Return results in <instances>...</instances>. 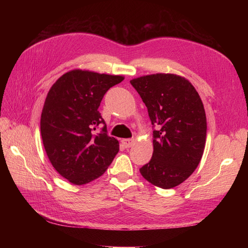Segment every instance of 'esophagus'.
I'll return each mask as SVG.
<instances>
[{
    "label": "esophagus",
    "mask_w": 248,
    "mask_h": 248,
    "mask_svg": "<svg viewBox=\"0 0 248 248\" xmlns=\"http://www.w3.org/2000/svg\"><path fill=\"white\" fill-rule=\"evenodd\" d=\"M121 142H122L123 146H124L125 148H130V147L133 145L134 140H132V139H123V140H121Z\"/></svg>",
    "instance_id": "1"
}]
</instances>
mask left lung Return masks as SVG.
Returning <instances> with one entry per match:
<instances>
[{"instance_id": "obj_1", "label": "left lung", "mask_w": 248, "mask_h": 248, "mask_svg": "<svg viewBox=\"0 0 248 248\" xmlns=\"http://www.w3.org/2000/svg\"><path fill=\"white\" fill-rule=\"evenodd\" d=\"M130 84L156 127L152 158L140 169V174L157 187L172 188L192 174L204 153V104L191 82L177 74H149L131 79Z\"/></svg>"}]
</instances>
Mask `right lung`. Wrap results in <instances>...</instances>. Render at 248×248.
Here are the masks:
<instances>
[{"label": "right lung", "instance_id": "obj_1", "mask_svg": "<svg viewBox=\"0 0 248 248\" xmlns=\"http://www.w3.org/2000/svg\"><path fill=\"white\" fill-rule=\"evenodd\" d=\"M124 79L90 70L73 69L60 77L44 101L40 131L51 166L72 184L82 185L104 174L116 154L119 141L100 133L106 124L98 108L108 90Z\"/></svg>", "mask_w": 248, "mask_h": 248}]
</instances>
